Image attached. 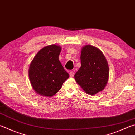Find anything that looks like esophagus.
Instances as JSON below:
<instances>
[{
	"instance_id": "34e87169",
	"label": "esophagus",
	"mask_w": 135,
	"mask_h": 135,
	"mask_svg": "<svg viewBox=\"0 0 135 135\" xmlns=\"http://www.w3.org/2000/svg\"><path fill=\"white\" fill-rule=\"evenodd\" d=\"M74 75V73L73 71H70V76L71 77H73Z\"/></svg>"
}]
</instances>
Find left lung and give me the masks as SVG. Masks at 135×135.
<instances>
[{
    "instance_id": "obj_1",
    "label": "left lung",
    "mask_w": 135,
    "mask_h": 135,
    "mask_svg": "<svg viewBox=\"0 0 135 135\" xmlns=\"http://www.w3.org/2000/svg\"><path fill=\"white\" fill-rule=\"evenodd\" d=\"M81 66L74 78L84 91L94 95L102 91L109 79V65L104 55L99 48L90 45L83 46L81 52Z\"/></svg>"
}]
</instances>
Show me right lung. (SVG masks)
I'll return each instance as SVG.
<instances>
[{
  "label": "right lung",
  "instance_id": "obj_1",
  "mask_svg": "<svg viewBox=\"0 0 135 135\" xmlns=\"http://www.w3.org/2000/svg\"><path fill=\"white\" fill-rule=\"evenodd\" d=\"M61 51L60 46L55 44L45 46L36 54L29 66L31 84L42 96L55 94L69 77L58 59Z\"/></svg>",
  "mask_w": 135,
  "mask_h": 135
}]
</instances>
